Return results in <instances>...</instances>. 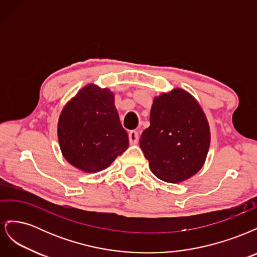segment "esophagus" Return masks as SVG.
I'll return each mask as SVG.
<instances>
[{
  "mask_svg": "<svg viewBox=\"0 0 257 257\" xmlns=\"http://www.w3.org/2000/svg\"><path fill=\"white\" fill-rule=\"evenodd\" d=\"M128 138H130L131 145H136V144L138 143V139H139L138 132H136V131H131L130 133H128Z\"/></svg>",
  "mask_w": 257,
  "mask_h": 257,
  "instance_id": "1",
  "label": "esophagus"
}]
</instances>
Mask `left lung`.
<instances>
[{"mask_svg":"<svg viewBox=\"0 0 257 257\" xmlns=\"http://www.w3.org/2000/svg\"><path fill=\"white\" fill-rule=\"evenodd\" d=\"M139 145L161 180L180 183L197 174L209 151L210 127L196 98L180 88L154 97Z\"/></svg>","mask_w":257,"mask_h":257,"instance_id":"left-lung-1","label":"left lung"}]
</instances>
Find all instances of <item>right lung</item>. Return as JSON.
I'll list each match as a JSON object with an SVG mask.
<instances>
[{
	"label": "right lung",
	"mask_w": 257,
	"mask_h": 257,
	"mask_svg": "<svg viewBox=\"0 0 257 257\" xmlns=\"http://www.w3.org/2000/svg\"><path fill=\"white\" fill-rule=\"evenodd\" d=\"M58 139L64 159L82 172L94 174L109 166L128 148L113 93L94 83L80 89L60 113Z\"/></svg>",
	"instance_id": "1"
}]
</instances>
